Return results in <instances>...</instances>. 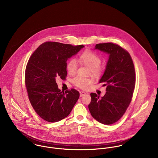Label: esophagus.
I'll use <instances>...</instances> for the list:
<instances>
[{"mask_svg":"<svg viewBox=\"0 0 158 158\" xmlns=\"http://www.w3.org/2000/svg\"><path fill=\"white\" fill-rule=\"evenodd\" d=\"M86 95V92H83V91H80V97H83L84 95Z\"/></svg>","mask_w":158,"mask_h":158,"instance_id":"1","label":"esophagus"}]
</instances>
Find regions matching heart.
<instances>
[{
    "label": "heart",
    "instance_id": "obj_1",
    "mask_svg": "<svg viewBox=\"0 0 158 158\" xmlns=\"http://www.w3.org/2000/svg\"><path fill=\"white\" fill-rule=\"evenodd\" d=\"M79 62L87 66L90 69L91 75L95 77L101 75L103 72V68L100 65L101 59L95 53L90 51L84 52L79 58ZM78 68V62L75 59H72L68 62L67 70L70 75H74ZM73 83L81 89H86L93 83V80L90 78L77 76L72 80Z\"/></svg>",
    "mask_w": 158,
    "mask_h": 158
}]
</instances>
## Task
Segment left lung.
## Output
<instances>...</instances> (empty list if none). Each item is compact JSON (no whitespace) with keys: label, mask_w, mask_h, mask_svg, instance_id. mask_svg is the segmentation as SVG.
Instances as JSON below:
<instances>
[{"label":"left lung","mask_w":158,"mask_h":158,"mask_svg":"<svg viewBox=\"0 0 158 158\" xmlns=\"http://www.w3.org/2000/svg\"><path fill=\"white\" fill-rule=\"evenodd\" d=\"M95 49L109 55L105 70L99 80L106 85V94L100 97L91 93L88 106L91 115L98 122L111 125L118 121L125 113L135 87L134 64L129 53L113 43L96 44Z\"/></svg>","instance_id":"obj_1"}]
</instances>
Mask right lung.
Here are the masks:
<instances>
[{
	"label": "right lung",
	"instance_id": "right-lung-1",
	"mask_svg": "<svg viewBox=\"0 0 158 158\" xmlns=\"http://www.w3.org/2000/svg\"><path fill=\"white\" fill-rule=\"evenodd\" d=\"M84 47L47 42L30 58L25 70L26 88L33 109L45 121L56 122L68 117L78 100V91H61L56 78L65 79L68 59Z\"/></svg>",
	"mask_w": 158,
	"mask_h": 158
}]
</instances>
